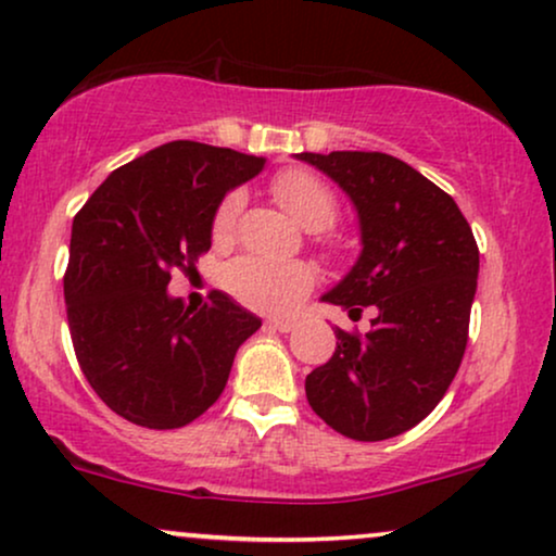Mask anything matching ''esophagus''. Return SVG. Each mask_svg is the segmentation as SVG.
I'll return each mask as SVG.
<instances>
[{
    "label": "esophagus",
    "mask_w": 556,
    "mask_h": 556,
    "mask_svg": "<svg viewBox=\"0 0 556 556\" xmlns=\"http://www.w3.org/2000/svg\"><path fill=\"white\" fill-rule=\"evenodd\" d=\"M265 327H267V330H273V332H291L293 327H296V321H291V319H270V321H265Z\"/></svg>",
    "instance_id": "34e87169"
}]
</instances>
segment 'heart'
I'll return each instance as SVG.
<instances>
[{
    "label": "heart",
    "instance_id": "b5f03b06",
    "mask_svg": "<svg viewBox=\"0 0 556 556\" xmlns=\"http://www.w3.org/2000/svg\"><path fill=\"white\" fill-rule=\"evenodd\" d=\"M273 195L306 229H327L338 216V198L321 177L309 169H283L273 177ZM242 195L229 193L218 203L211 235L218 244L229 242L235 231ZM314 283V273L304 263H278L257 255L239 257L226 270V286L242 304L257 312H291L306 296Z\"/></svg>",
    "mask_w": 556,
    "mask_h": 556
}]
</instances>
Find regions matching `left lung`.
I'll return each mask as SVG.
<instances>
[{"mask_svg":"<svg viewBox=\"0 0 556 556\" xmlns=\"http://www.w3.org/2000/svg\"><path fill=\"white\" fill-rule=\"evenodd\" d=\"M351 198L361 255L321 301L371 332L334 327L332 358L306 376V400L353 441H387L443 400L462 366L477 293L479 250L454 198L407 162L381 152H301Z\"/></svg>","mask_w":556,"mask_h":556,"instance_id":"8db88e82","label":"left lung"}]
</instances>
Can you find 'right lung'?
I'll return each instance as SVG.
<instances>
[{
    "label": "right lung",
    "mask_w": 556,
    "mask_h": 556,
    "mask_svg": "<svg viewBox=\"0 0 556 556\" xmlns=\"http://www.w3.org/2000/svg\"><path fill=\"white\" fill-rule=\"evenodd\" d=\"M265 156L169 141L123 164L74 216L64 299L74 353L115 415L152 430L193 422L222 396L260 317L226 293L188 306L167 293L211 247L218 203Z\"/></svg>",
    "instance_id": "1"
}]
</instances>
